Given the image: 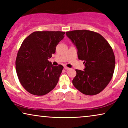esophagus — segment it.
Returning <instances> with one entry per match:
<instances>
[{
    "instance_id": "1",
    "label": "esophagus",
    "mask_w": 128,
    "mask_h": 128,
    "mask_svg": "<svg viewBox=\"0 0 128 128\" xmlns=\"http://www.w3.org/2000/svg\"><path fill=\"white\" fill-rule=\"evenodd\" d=\"M64 69H66V70H69V69H70V68H69L66 67V66H64Z\"/></svg>"
}]
</instances>
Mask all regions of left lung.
Instances as JSON below:
<instances>
[{
    "mask_svg": "<svg viewBox=\"0 0 128 128\" xmlns=\"http://www.w3.org/2000/svg\"><path fill=\"white\" fill-rule=\"evenodd\" d=\"M76 46L78 58L84 60V70H76L72 80L74 86L86 95L100 93L112 78L115 66L113 50L107 41L98 33L82 30L66 32Z\"/></svg>",
    "mask_w": 128,
    "mask_h": 128,
    "instance_id": "1",
    "label": "left lung"
}]
</instances>
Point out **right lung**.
<instances>
[{"mask_svg":"<svg viewBox=\"0 0 128 128\" xmlns=\"http://www.w3.org/2000/svg\"><path fill=\"white\" fill-rule=\"evenodd\" d=\"M62 31H36L22 42L16 60V69L22 86L31 94L44 96L56 86L64 66H54L48 59L64 38Z\"/></svg>","mask_w":128,"mask_h":128,"instance_id":"obj_1","label":"right lung"}]
</instances>
